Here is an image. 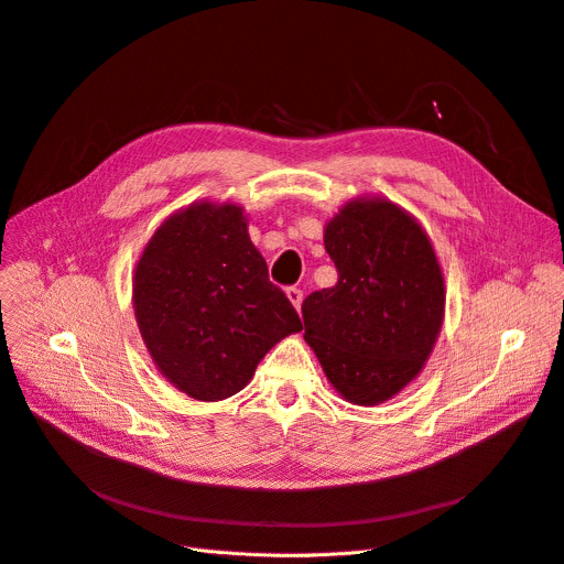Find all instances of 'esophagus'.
<instances>
[{
	"mask_svg": "<svg viewBox=\"0 0 564 564\" xmlns=\"http://www.w3.org/2000/svg\"><path fill=\"white\" fill-rule=\"evenodd\" d=\"M286 299L291 301L293 307L301 310V305H303V291H301L299 286H289V289H286Z\"/></svg>",
	"mask_w": 564,
	"mask_h": 564,
	"instance_id": "1",
	"label": "esophagus"
}]
</instances>
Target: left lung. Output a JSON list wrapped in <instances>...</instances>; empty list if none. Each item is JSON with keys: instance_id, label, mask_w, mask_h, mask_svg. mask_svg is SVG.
<instances>
[{"instance_id": "left-lung-1", "label": "left lung", "mask_w": 564, "mask_h": 564, "mask_svg": "<svg viewBox=\"0 0 564 564\" xmlns=\"http://www.w3.org/2000/svg\"><path fill=\"white\" fill-rule=\"evenodd\" d=\"M324 246L339 280L303 301V337L346 401L383 404L422 371L443 326L432 240L390 199L360 197L326 225Z\"/></svg>"}]
</instances>
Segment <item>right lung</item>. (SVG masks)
<instances>
[{"label": "right lung", "instance_id": "right-lung-1", "mask_svg": "<svg viewBox=\"0 0 564 564\" xmlns=\"http://www.w3.org/2000/svg\"><path fill=\"white\" fill-rule=\"evenodd\" d=\"M132 307L155 369L199 401L243 390L259 360L303 330L236 204L195 202L160 225L138 261Z\"/></svg>", "mask_w": 564, "mask_h": 564}]
</instances>
